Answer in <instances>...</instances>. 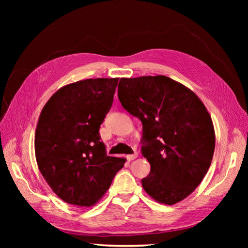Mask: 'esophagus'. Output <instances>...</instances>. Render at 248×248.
Segmentation results:
<instances>
[{
	"label": "esophagus",
	"mask_w": 248,
	"mask_h": 248,
	"mask_svg": "<svg viewBox=\"0 0 248 248\" xmlns=\"http://www.w3.org/2000/svg\"><path fill=\"white\" fill-rule=\"evenodd\" d=\"M137 157H138V153H134L131 155H127V159H128V161H131L133 159H136Z\"/></svg>",
	"instance_id": "obj_1"
}]
</instances>
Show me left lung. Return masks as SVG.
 Returning a JSON list of instances; mask_svg holds the SVG:
<instances>
[{
  "mask_svg": "<svg viewBox=\"0 0 248 248\" xmlns=\"http://www.w3.org/2000/svg\"><path fill=\"white\" fill-rule=\"evenodd\" d=\"M123 108L142 123V156L151 164L141 180L156 202L174 205L197 188L211 164V116L189 88L164 76L120 79Z\"/></svg>",
  "mask_w": 248,
  "mask_h": 248,
  "instance_id": "left-lung-1",
  "label": "left lung"
}]
</instances>
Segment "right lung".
<instances>
[{"instance_id": "right-lung-1", "label": "right lung", "mask_w": 248, "mask_h": 248, "mask_svg": "<svg viewBox=\"0 0 248 248\" xmlns=\"http://www.w3.org/2000/svg\"><path fill=\"white\" fill-rule=\"evenodd\" d=\"M119 78H88L60 88L43 107L35 131V156L57 196L92 207L108 190L126 161L107 156L99 128Z\"/></svg>"}]
</instances>
